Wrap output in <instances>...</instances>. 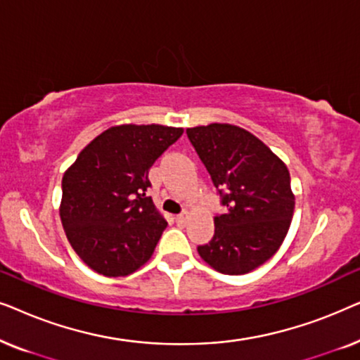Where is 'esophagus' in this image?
<instances>
[{"mask_svg": "<svg viewBox=\"0 0 360 360\" xmlns=\"http://www.w3.org/2000/svg\"><path fill=\"white\" fill-rule=\"evenodd\" d=\"M175 221H176V224H179V226H184L186 223V213H181V214L176 216Z\"/></svg>", "mask_w": 360, "mask_h": 360, "instance_id": "obj_1", "label": "esophagus"}]
</instances>
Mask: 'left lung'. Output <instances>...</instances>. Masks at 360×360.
Returning a JSON list of instances; mask_svg holds the SVG:
<instances>
[{"label": "left lung", "mask_w": 360, "mask_h": 360, "mask_svg": "<svg viewBox=\"0 0 360 360\" xmlns=\"http://www.w3.org/2000/svg\"><path fill=\"white\" fill-rule=\"evenodd\" d=\"M186 136L226 206L198 254L221 274H248L267 262L288 233L295 210L290 172L243 127L214 122L188 127Z\"/></svg>", "instance_id": "1"}]
</instances>
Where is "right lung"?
Instances as JSON below:
<instances>
[{"label":"right lung","mask_w":360,"mask_h":360,"mask_svg":"<svg viewBox=\"0 0 360 360\" xmlns=\"http://www.w3.org/2000/svg\"><path fill=\"white\" fill-rule=\"evenodd\" d=\"M181 134L160 124L110 127L63 174V229L95 272L124 277L152 257L167 221L146 195L149 169Z\"/></svg>","instance_id":"1"}]
</instances>
